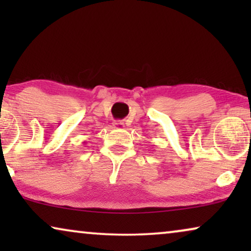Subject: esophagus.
Wrapping results in <instances>:
<instances>
[{"mask_svg": "<svg viewBox=\"0 0 251 251\" xmlns=\"http://www.w3.org/2000/svg\"><path fill=\"white\" fill-rule=\"evenodd\" d=\"M113 128H114V129H123V128H125V123H123L122 121L113 122Z\"/></svg>", "mask_w": 251, "mask_h": 251, "instance_id": "obj_1", "label": "esophagus"}]
</instances>
